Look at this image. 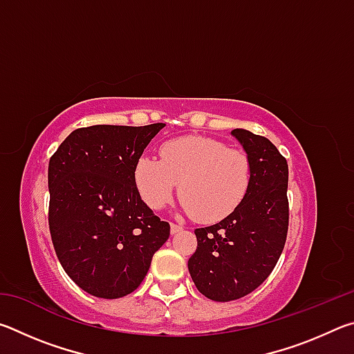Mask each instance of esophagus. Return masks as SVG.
<instances>
[{
  "instance_id": "1",
  "label": "esophagus",
  "mask_w": 354,
  "mask_h": 354,
  "mask_svg": "<svg viewBox=\"0 0 354 354\" xmlns=\"http://www.w3.org/2000/svg\"><path fill=\"white\" fill-rule=\"evenodd\" d=\"M184 226L181 223H171V234H176V232L183 231Z\"/></svg>"
}]
</instances>
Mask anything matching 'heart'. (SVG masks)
<instances>
[{"label":"heart","instance_id":"heart-1","mask_svg":"<svg viewBox=\"0 0 354 354\" xmlns=\"http://www.w3.org/2000/svg\"><path fill=\"white\" fill-rule=\"evenodd\" d=\"M160 160L142 156L136 184L142 200L162 209L181 184L185 211L200 221H217L241 205L250 187L253 165L247 151L211 137H179L160 147Z\"/></svg>","mask_w":354,"mask_h":354}]
</instances>
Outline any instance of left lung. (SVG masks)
<instances>
[{
    "label": "left lung",
    "mask_w": 354,
    "mask_h": 354,
    "mask_svg": "<svg viewBox=\"0 0 354 354\" xmlns=\"http://www.w3.org/2000/svg\"><path fill=\"white\" fill-rule=\"evenodd\" d=\"M253 165L250 187L234 211L218 223L196 227L189 272L203 295L232 301L257 289L277 266L289 230V167L263 136L232 129Z\"/></svg>",
    "instance_id": "obj_1"
}]
</instances>
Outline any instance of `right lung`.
Segmentation results:
<instances>
[{
    "instance_id": "1",
    "label": "right lung",
    "mask_w": 354,
    "mask_h": 354,
    "mask_svg": "<svg viewBox=\"0 0 354 354\" xmlns=\"http://www.w3.org/2000/svg\"><path fill=\"white\" fill-rule=\"evenodd\" d=\"M165 123L77 128L48 165L53 247L65 273L100 298L134 292L170 236L142 201L136 164Z\"/></svg>"
}]
</instances>
